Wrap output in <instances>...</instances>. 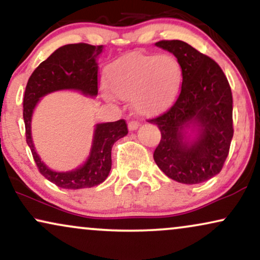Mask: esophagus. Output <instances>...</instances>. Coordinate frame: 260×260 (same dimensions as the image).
<instances>
[{
	"mask_svg": "<svg viewBox=\"0 0 260 260\" xmlns=\"http://www.w3.org/2000/svg\"><path fill=\"white\" fill-rule=\"evenodd\" d=\"M138 127H139V123H138L137 121H129V122H128V129L129 131H136Z\"/></svg>",
	"mask_w": 260,
	"mask_h": 260,
	"instance_id": "esophagus-1",
	"label": "esophagus"
}]
</instances>
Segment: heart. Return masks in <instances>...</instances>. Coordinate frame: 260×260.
I'll list each match as a JSON object with an SVG mask.
<instances>
[{
  "instance_id": "obj_1",
  "label": "heart",
  "mask_w": 260,
  "mask_h": 260,
  "mask_svg": "<svg viewBox=\"0 0 260 260\" xmlns=\"http://www.w3.org/2000/svg\"><path fill=\"white\" fill-rule=\"evenodd\" d=\"M107 83L117 98H129L132 108L145 117L169 109L182 84V68L170 54L131 53L107 68Z\"/></svg>"
}]
</instances>
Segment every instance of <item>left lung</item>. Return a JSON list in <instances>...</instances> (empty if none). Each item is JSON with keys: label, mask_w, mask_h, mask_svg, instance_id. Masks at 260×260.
Masks as SVG:
<instances>
[{"label": "left lung", "mask_w": 260, "mask_h": 260, "mask_svg": "<svg viewBox=\"0 0 260 260\" xmlns=\"http://www.w3.org/2000/svg\"><path fill=\"white\" fill-rule=\"evenodd\" d=\"M155 46L171 52L182 68V88L168 112L147 120L157 124L160 143L153 158L176 182L199 184L216 176L226 160L233 138V99L219 64L181 40H161ZM197 128L189 142L185 129Z\"/></svg>", "instance_id": "8db88e82"}]
</instances>
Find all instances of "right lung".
Here are the masks:
<instances>
[{"mask_svg":"<svg viewBox=\"0 0 260 260\" xmlns=\"http://www.w3.org/2000/svg\"><path fill=\"white\" fill-rule=\"evenodd\" d=\"M102 50V45L94 46L84 43L65 45L44 60L27 82L23 96L26 141L40 174L59 188L72 190L92 188L106 181L112 169L113 145L128 133L127 123L123 119L96 124L88 159L82 166L68 172H57L47 168L33 145L30 122L33 110L43 96L58 90H77L91 98L98 95L99 67L96 59Z\"/></svg>","mask_w":260,"mask_h":260,"instance_id":"add662e5","label":"right lung"}]
</instances>
